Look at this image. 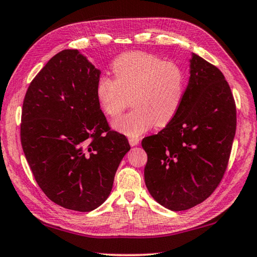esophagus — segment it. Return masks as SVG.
I'll list each match as a JSON object with an SVG mask.
<instances>
[{
	"instance_id": "1",
	"label": "esophagus",
	"mask_w": 257,
	"mask_h": 257,
	"mask_svg": "<svg viewBox=\"0 0 257 257\" xmlns=\"http://www.w3.org/2000/svg\"><path fill=\"white\" fill-rule=\"evenodd\" d=\"M128 142H130L131 145H132V147H134V145H138L139 144L140 139L139 138H130L128 139Z\"/></svg>"
}]
</instances>
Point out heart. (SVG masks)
<instances>
[{"instance_id": "1", "label": "heart", "mask_w": 257, "mask_h": 257, "mask_svg": "<svg viewBox=\"0 0 257 257\" xmlns=\"http://www.w3.org/2000/svg\"><path fill=\"white\" fill-rule=\"evenodd\" d=\"M115 78L100 76L96 97L109 117H117L131 105L134 109L114 122L119 132L139 137L154 124L167 125L180 108L186 89L185 74L178 65L151 53L126 52L116 58Z\"/></svg>"}]
</instances>
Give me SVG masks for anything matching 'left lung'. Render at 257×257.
Masks as SVG:
<instances>
[{"mask_svg":"<svg viewBox=\"0 0 257 257\" xmlns=\"http://www.w3.org/2000/svg\"><path fill=\"white\" fill-rule=\"evenodd\" d=\"M180 108L158 134L142 140L144 181L160 205L187 210L206 200L228 166L236 132V104L222 72L201 57L190 60Z\"/></svg>","mask_w":257,"mask_h":257,"instance_id":"8db88e82","label":"left lung"}]
</instances>
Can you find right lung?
I'll return each instance as SVG.
<instances>
[{
	"label": "right lung",
	"mask_w": 257,
	"mask_h": 257,
	"mask_svg": "<svg viewBox=\"0 0 257 257\" xmlns=\"http://www.w3.org/2000/svg\"><path fill=\"white\" fill-rule=\"evenodd\" d=\"M100 71L78 50L47 62L24 96L20 137L38 186L55 204L87 212L107 199L131 149L96 97Z\"/></svg>",
	"instance_id": "right-lung-1"
}]
</instances>
